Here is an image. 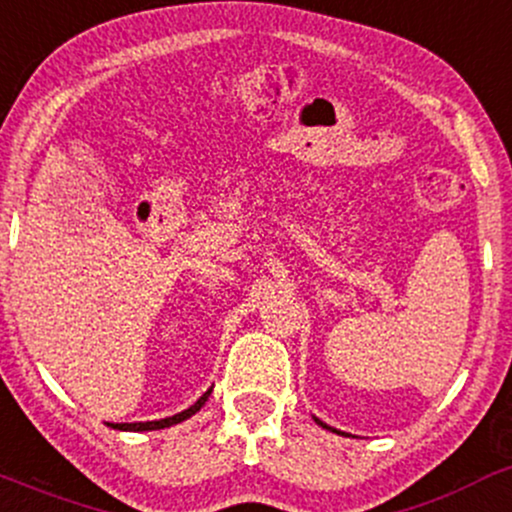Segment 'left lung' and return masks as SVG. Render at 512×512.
<instances>
[{"label": "left lung", "instance_id": "left-lung-1", "mask_svg": "<svg viewBox=\"0 0 512 512\" xmlns=\"http://www.w3.org/2000/svg\"><path fill=\"white\" fill-rule=\"evenodd\" d=\"M314 421H317V423H319V426H321V428H326V430H331V433H341V430H336V428H331V426H326V423H321V421H319V418H314Z\"/></svg>", "mask_w": 512, "mask_h": 512}]
</instances>
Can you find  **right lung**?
<instances>
[{"instance_id":"obj_1","label":"right lung","mask_w":512,"mask_h":512,"mask_svg":"<svg viewBox=\"0 0 512 512\" xmlns=\"http://www.w3.org/2000/svg\"><path fill=\"white\" fill-rule=\"evenodd\" d=\"M210 392H212V389H208V392H205L203 396H200V399L195 401V404L191 406V409H186V411L176 413V416L162 418V421H147V423H111V428H118V430H135V433H140V430H159V428H169V426H174V423H181V421H186V418H191L195 411H200V406H203L205 401H208Z\"/></svg>"}]
</instances>
